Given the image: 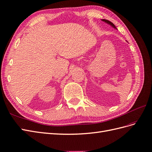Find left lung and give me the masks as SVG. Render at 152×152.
Returning <instances> with one entry per match:
<instances>
[{
    "mask_svg": "<svg viewBox=\"0 0 152 152\" xmlns=\"http://www.w3.org/2000/svg\"><path fill=\"white\" fill-rule=\"evenodd\" d=\"M102 21H103V22H104L105 23H107V24H109L110 26H111L112 27V28H114V29H117V28H116V27L115 26V25L113 24V23L111 22L110 21L108 20H106V19H102Z\"/></svg>",
    "mask_w": 152,
    "mask_h": 152,
    "instance_id": "8db88e82",
    "label": "left lung"
}]
</instances>
